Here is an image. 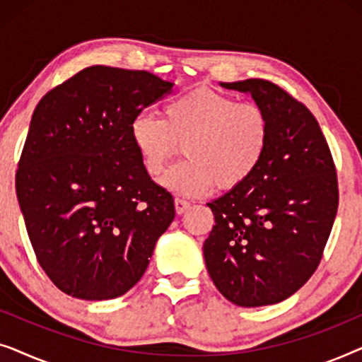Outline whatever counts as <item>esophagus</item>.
I'll list each match as a JSON object with an SVG mask.
<instances>
[{
	"label": "esophagus",
	"instance_id": "34e87169",
	"mask_svg": "<svg viewBox=\"0 0 362 362\" xmlns=\"http://www.w3.org/2000/svg\"><path fill=\"white\" fill-rule=\"evenodd\" d=\"M191 204L185 199H180V197H176L175 199V209H176V214H185V212L189 209Z\"/></svg>",
	"mask_w": 362,
	"mask_h": 362
}]
</instances>
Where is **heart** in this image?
Returning <instances> with one entry per match:
<instances>
[{
	"label": "heart",
	"mask_w": 362,
	"mask_h": 362,
	"mask_svg": "<svg viewBox=\"0 0 362 362\" xmlns=\"http://www.w3.org/2000/svg\"><path fill=\"white\" fill-rule=\"evenodd\" d=\"M128 135L150 176H158L180 150L186 160L161 177L165 189L199 197L221 189H235L250 180L264 161L270 143V120L255 103L209 87H197L171 98L165 118L138 113Z\"/></svg>",
	"instance_id": "1"
}]
</instances>
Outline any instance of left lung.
<instances>
[{
    "instance_id": "left-lung-1",
    "label": "left lung",
    "mask_w": 362,
    "mask_h": 362,
    "mask_svg": "<svg viewBox=\"0 0 362 362\" xmlns=\"http://www.w3.org/2000/svg\"><path fill=\"white\" fill-rule=\"evenodd\" d=\"M221 86L264 108L270 143L249 181L207 202L216 226L202 247L206 267L234 305H275L320 265L338 211L334 163L313 113L284 88L264 78Z\"/></svg>"
}]
</instances>
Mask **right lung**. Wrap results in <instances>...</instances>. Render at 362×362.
I'll return each instance as SVG.
<instances>
[{
  "mask_svg": "<svg viewBox=\"0 0 362 362\" xmlns=\"http://www.w3.org/2000/svg\"><path fill=\"white\" fill-rule=\"evenodd\" d=\"M173 86L146 71L92 66L37 103L16 196L39 265L64 293H127L175 219L173 196L151 181L128 135L132 118Z\"/></svg>",
  "mask_w": 362,
  "mask_h": 362,
  "instance_id": "1",
  "label": "right lung"
}]
</instances>
